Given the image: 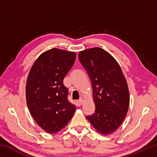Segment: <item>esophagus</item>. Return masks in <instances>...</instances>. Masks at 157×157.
<instances>
[{"mask_svg":"<svg viewBox=\"0 0 157 157\" xmlns=\"http://www.w3.org/2000/svg\"><path fill=\"white\" fill-rule=\"evenodd\" d=\"M79 104L80 105H82L84 104V100H83V99H82V98H81V99L79 100Z\"/></svg>","mask_w":157,"mask_h":157,"instance_id":"obj_1","label":"esophagus"}]
</instances>
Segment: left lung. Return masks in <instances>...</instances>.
<instances>
[{
    "instance_id": "8db88e82",
    "label": "left lung",
    "mask_w": 157,
    "mask_h": 157,
    "mask_svg": "<svg viewBox=\"0 0 157 157\" xmlns=\"http://www.w3.org/2000/svg\"><path fill=\"white\" fill-rule=\"evenodd\" d=\"M78 57L91 79L95 106V113L86 119L100 134H112L123 123L129 105L128 86L121 66L99 47L82 50Z\"/></svg>"
}]
</instances>
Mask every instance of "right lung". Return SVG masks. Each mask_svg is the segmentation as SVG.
I'll use <instances>...</instances> for the list:
<instances>
[{"mask_svg":"<svg viewBox=\"0 0 157 157\" xmlns=\"http://www.w3.org/2000/svg\"><path fill=\"white\" fill-rule=\"evenodd\" d=\"M76 58L74 52L52 48L36 59L26 82V102L30 114L39 127L49 134L65 127L76 107L68 100L63 80Z\"/></svg>","mask_w":157,"mask_h":157,"instance_id":"add662e5","label":"right lung"}]
</instances>
